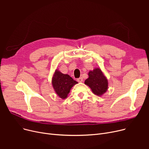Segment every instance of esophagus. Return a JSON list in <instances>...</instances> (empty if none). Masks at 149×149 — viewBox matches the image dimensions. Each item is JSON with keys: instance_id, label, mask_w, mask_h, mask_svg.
I'll return each instance as SVG.
<instances>
[{"instance_id": "obj_1", "label": "esophagus", "mask_w": 149, "mask_h": 149, "mask_svg": "<svg viewBox=\"0 0 149 149\" xmlns=\"http://www.w3.org/2000/svg\"><path fill=\"white\" fill-rule=\"evenodd\" d=\"M77 81H79V82H82L83 81V78L82 77H80V78H79V79H77Z\"/></svg>"}]
</instances>
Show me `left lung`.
Returning <instances> with one entry per match:
<instances>
[{
	"mask_svg": "<svg viewBox=\"0 0 149 149\" xmlns=\"http://www.w3.org/2000/svg\"><path fill=\"white\" fill-rule=\"evenodd\" d=\"M88 75L89 78L84 83L91 88L94 94L98 96L103 95L107 89L108 82L101 69H94L89 71Z\"/></svg>",
	"mask_w": 149,
	"mask_h": 149,
	"instance_id": "obj_1",
	"label": "left lung"
}]
</instances>
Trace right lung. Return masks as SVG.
<instances>
[{
	"label": "right lung",
	"instance_id": "add662e5",
	"mask_svg": "<svg viewBox=\"0 0 149 149\" xmlns=\"http://www.w3.org/2000/svg\"><path fill=\"white\" fill-rule=\"evenodd\" d=\"M53 88L57 94L62 99L67 97L70 89L77 83L68 74H63L56 70L52 78Z\"/></svg>",
	"mask_w": 149,
	"mask_h": 149
}]
</instances>
